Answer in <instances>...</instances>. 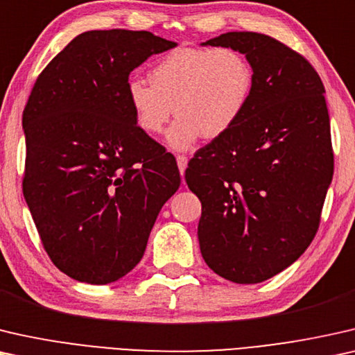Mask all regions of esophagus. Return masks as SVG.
Returning <instances> with one entry per match:
<instances>
[{
	"label": "esophagus",
	"instance_id": "1",
	"mask_svg": "<svg viewBox=\"0 0 355 355\" xmlns=\"http://www.w3.org/2000/svg\"><path fill=\"white\" fill-rule=\"evenodd\" d=\"M177 164H178L180 173H182V177H183L184 168H187V166H188V157L183 156V154H178V156H177Z\"/></svg>",
	"mask_w": 355,
	"mask_h": 355
}]
</instances>
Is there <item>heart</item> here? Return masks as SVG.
Returning <instances> with one entry per match:
<instances>
[{
    "label": "heart",
    "instance_id": "1",
    "mask_svg": "<svg viewBox=\"0 0 355 355\" xmlns=\"http://www.w3.org/2000/svg\"><path fill=\"white\" fill-rule=\"evenodd\" d=\"M149 78L151 83L133 78L127 85L135 122L144 133L157 135L175 111L178 119L167 135L175 149L189 148L201 135L216 139L228 133L254 89L251 62L230 46L173 48L154 64Z\"/></svg>",
    "mask_w": 355,
    "mask_h": 355
}]
</instances>
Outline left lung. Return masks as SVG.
<instances>
[{"label":"left lung","mask_w":355,"mask_h":355,"mask_svg":"<svg viewBox=\"0 0 355 355\" xmlns=\"http://www.w3.org/2000/svg\"><path fill=\"white\" fill-rule=\"evenodd\" d=\"M246 54L254 89L228 133L189 161L201 201L204 261L239 284L261 283L297 261L315 236L333 177L325 87L302 54L256 32L207 40Z\"/></svg>","instance_id":"1"}]
</instances>
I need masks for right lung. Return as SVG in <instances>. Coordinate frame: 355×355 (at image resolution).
I'll return each mask as SVG.
<instances>
[{"label": "right lung", "instance_id": "1", "mask_svg": "<svg viewBox=\"0 0 355 355\" xmlns=\"http://www.w3.org/2000/svg\"><path fill=\"white\" fill-rule=\"evenodd\" d=\"M175 46L144 30H89L33 85L24 196L44 251L77 282L127 275L180 187L175 157L138 128L127 98L130 72Z\"/></svg>", "mask_w": 355, "mask_h": 355}]
</instances>
